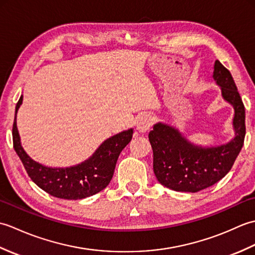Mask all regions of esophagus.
I'll return each mask as SVG.
<instances>
[{"label":"esophagus","instance_id":"obj_1","mask_svg":"<svg viewBox=\"0 0 255 255\" xmlns=\"http://www.w3.org/2000/svg\"><path fill=\"white\" fill-rule=\"evenodd\" d=\"M152 124H153L152 116L149 115V114H145V115L139 118V121L137 123V130L140 133L147 132L151 128V126H152Z\"/></svg>","mask_w":255,"mask_h":255}]
</instances>
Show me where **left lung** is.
<instances>
[{
    "mask_svg": "<svg viewBox=\"0 0 255 255\" xmlns=\"http://www.w3.org/2000/svg\"><path fill=\"white\" fill-rule=\"evenodd\" d=\"M213 78L223 99L235 110V137L217 147H202L184 137L171 125L158 123L149 132L153 151V171L162 185L176 192L196 193L220 181L228 173L243 147L246 110L228 69L215 61Z\"/></svg>",
    "mask_w": 255,
    "mask_h": 255,
    "instance_id": "8db88e82",
    "label": "left lung"
}]
</instances>
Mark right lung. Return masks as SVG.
I'll return each mask as SVG.
<instances>
[{"label":"right lung","mask_w":255,"mask_h":255,"mask_svg":"<svg viewBox=\"0 0 255 255\" xmlns=\"http://www.w3.org/2000/svg\"><path fill=\"white\" fill-rule=\"evenodd\" d=\"M21 103L23 96L15 108L13 144L27 174L36 185L55 197L77 200L92 196L110 184L118 156L132 138V128L106 139L82 163L69 167H49L32 160L21 147L16 126V114Z\"/></svg>","instance_id":"1"}]
</instances>
